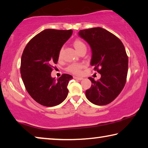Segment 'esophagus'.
<instances>
[{"label":"esophagus","instance_id":"34e87169","mask_svg":"<svg viewBox=\"0 0 148 148\" xmlns=\"http://www.w3.org/2000/svg\"><path fill=\"white\" fill-rule=\"evenodd\" d=\"M74 79H75L77 80H79V81H81L83 79V77H74Z\"/></svg>","mask_w":148,"mask_h":148}]
</instances>
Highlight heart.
Segmentation results:
<instances>
[{"label": "heart", "instance_id": "b5f03b06", "mask_svg": "<svg viewBox=\"0 0 148 148\" xmlns=\"http://www.w3.org/2000/svg\"><path fill=\"white\" fill-rule=\"evenodd\" d=\"M73 46L78 52L82 50L83 49L86 48V45L85 44V43L79 39L75 40L74 41ZM61 57V50H60V53H59V58H60ZM84 66H85V65H84L83 63H73L66 68V70L67 71H68L69 73H71L72 74L80 75L82 71V69H83Z\"/></svg>", "mask_w": 148, "mask_h": 148}]
</instances>
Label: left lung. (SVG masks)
Here are the masks:
<instances>
[{
  "mask_svg": "<svg viewBox=\"0 0 148 148\" xmlns=\"http://www.w3.org/2000/svg\"><path fill=\"white\" fill-rule=\"evenodd\" d=\"M80 37L90 45L92 50L90 65L101 75L86 90L87 99L97 105H106L113 101L124 87L128 73V58L119 38L106 29L97 27L80 30Z\"/></svg>",
  "mask_w": 148,
  "mask_h": 148,
  "instance_id": "1",
  "label": "left lung"
}]
</instances>
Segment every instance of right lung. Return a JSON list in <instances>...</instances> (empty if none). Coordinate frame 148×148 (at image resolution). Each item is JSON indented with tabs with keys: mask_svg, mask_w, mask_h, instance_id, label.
Here are the masks:
<instances>
[{
	"mask_svg": "<svg viewBox=\"0 0 148 148\" xmlns=\"http://www.w3.org/2000/svg\"><path fill=\"white\" fill-rule=\"evenodd\" d=\"M72 33L71 29H44L29 41L22 53L20 73L25 88L43 106L58 105L67 97V85L73 77L63 74L56 80L51 73L61 47Z\"/></svg>",
	"mask_w": 148,
	"mask_h": 148,
	"instance_id": "right-lung-1",
	"label": "right lung"
}]
</instances>
